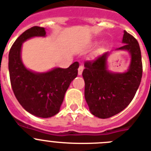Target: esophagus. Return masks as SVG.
<instances>
[{"label": "esophagus", "mask_w": 151, "mask_h": 151, "mask_svg": "<svg viewBox=\"0 0 151 151\" xmlns=\"http://www.w3.org/2000/svg\"><path fill=\"white\" fill-rule=\"evenodd\" d=\"M83 65L80 66L79 68H78V75H81L82 72H83Z\"/></svg>", "instance_id": "esophagus-1"}]
</instances>
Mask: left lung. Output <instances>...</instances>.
Returning a JSON list of instances; mask_svg holds the SVG:
<instances>
[{"label":"left lung","instance_id":"8db88e82","mask_svg":"<svg viewBox=\"0 0 151 151\" xmlns=\"http://www.w3.org/2000/svg\"><path fill=\"white\" fill-rule=\"evenodd\" d=\"M122 44L124 45L84 64L82 73L85 82L84 97L91 114L99 118H109L126 108L141 81L142 61L137 40L124 30ZM114 51H126L130 55L126 72H114L108 69L107 59Z\"/></svg>","mask_w":151,"mask_h":151}]
</instances>
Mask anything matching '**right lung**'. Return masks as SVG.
Here are the masks:
<instances>
[{
  "mask_svg": "<svg viewBox=\"0 0 151 151\" xmlns=\"http://www.w3.org/2000/svg\"><path fill=\"white\" fill-rule=\"evenodd\" d=\"M35 37H46L45 28L33 27L15 40L9 52V73L14 93L23 108L34 116L47 118L60 111L66 91L78 76L79 64L46 72L27 68L21 59L23 43Z\"/></svg>",
  "mask_w": 151,
  "mask_h": 151,
  "instance_id": "right-lung-1",
  "label": "right lung"
}]
</instances>
